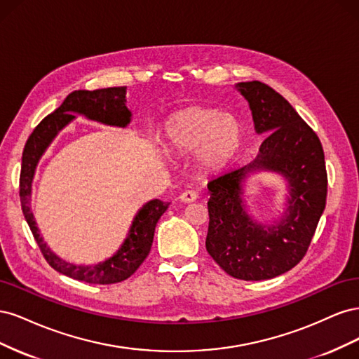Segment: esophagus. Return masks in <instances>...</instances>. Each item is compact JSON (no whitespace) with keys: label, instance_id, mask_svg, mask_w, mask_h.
<instances>
[{"label":"esophagus","instance_id":"esophagus-1","mask_svg":"<svg viewBox=\"0 0 359 359\" xmlns=\"http://www.w3.org/2000/svg\"><path fill=\"white\" fill-rule=\"evenodd\" d=\"M182 203H191V202H194L198 199V193L194 191V190H186V191H182L181 194H180V198H178Z\"/></svg>","mask_w":359,"mask_h":359}]
</instances>
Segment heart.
Segmentation results:
<instances>
[{"label":"heart","instance_id":"1","mask_svg":"<svg viewBox=\"0 0 359 359\" xmlns=\"http://www.w3.org/2000/svg\"><path fill=\"white\" fill-rule=\"evenodd\" d=\"M240 119L215 107L190 106L172 114L163 126V145L175 154L194 153L205 172H220L243 145Z\"/></svg>","mask_w":359,"mask_h":359}]
</instances>
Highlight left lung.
Returning <instances> with one entry per match:
<instances>
[{"label":"left lung","mask_w":359,"mask_h":359,"mask_svg":"<svg viewBox=\"0 0 359 359\" xmlns=\"http://www.w3.org/2000/svg\"><path fill=\"white\" fill-rule=\"evenodd\" d=\"M257 135V156L208 182L206 250L227 274L259 281L287 273L306 255L327 203V169L318 135L271 86L240 82ZM257 171L276 172L287 184L284 211L271 225L257 222L245 201V182Z\"/></svg>","instance_id":"left-lung-1"}]
</instances>
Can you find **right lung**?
<instances>
[{
  "label": "right lung",
  "instance_id": "obj_1",
  "mask_svg": "<svg viewBox=\"0 0 359 359\" xmlns=\"http://www.w3.org/2000/svg\"><path fill=\"white\" fill-rule=\"evenodd\" d=\"M126 86H114V88L94 91H73L66 97V100L62 102L57 111L48 115L34 128V132L27 140L22 154V169H20L19 180L20 205H22L25 220L36 238L43 256L58 273L91 285L119 283V281L128 278L135 273L149 253L157 222L163 212L168 210L169 203L158 199L148 201L137 210L132 224H130L126 240L111 257L94 265H76L53 253L40 235L34 214L31 211L32 180H34L36 169L43 154L46 153V149L50 147L53 139L58 136L61 130L74 121L76 115L111 127L124 128L132 123V111L126 104Z\"/></svg>",
  "mask_w": 359,
  "mask_h": 359
}]
</instances>
